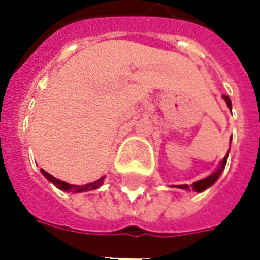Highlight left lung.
<instances>
[{
	"label": "left lung",
	"instance_id": "1",
	"mask_svg": "<svg viewBox=\"0 0 260 260\" xmlns=\"http://www.w3.org/2000/svg\"><path fill=\"white\" fill-rule=\"evenodd\" d=\"M223 99L225 100V103H227V107L231 110V100H230L229 96H223ZM230 145H231V139H230ZM230 152V149H229ZM229 152H227V154L224 156V158L220 161V164L217 166V169L213 171L212 174L209 175V177H206V178H203V180H199L196 181V182H193L191 186L188 185H178L177 188H180V189H185V191H195V192H203L206 191L207 188H210V186L216 182V181L218 180V177L221 175V173H223L224 167H225V164H227V158H229Z\"/></svg>",
	"mask_w": 260,
	"mask_h": 260
}]
</instances>
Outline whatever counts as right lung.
Masks as SVG:
<instances>
[{
	"label": "right lung",
	"instance_id": "right-lung-1",
	"mask_svg": "<svg viewBox=\"0 0 260 260\" xmlns=\"http://www.w3.org/2000/svg\"><path fill=\"white\" fill-rule=\"evenodd\" d=\"M42 174L47 178L50 182H53L54 185L57 186L58 189L64 192H74V193H80V192H87V191H94V189H99L100 186L103 185V181L106 177H102V178H99L94 182H90V184H85V185H72V184H68V182H65V181H61L58 178H55L51 174H48L47 171H44L42 170Z\"/></svg>",
	"mask_w": 260,
	"mask_h": 260
}]
</instances>
